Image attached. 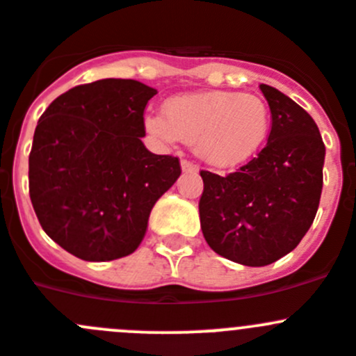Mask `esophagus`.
I'll use <instances>...</instances> for the list:
<instances>
[{
    "instance_id": "obj_1",
    "label": "esophagus",
    "mask_w": 356,
    "mask_h": 356,
    "mask_svg": "<svg viewBox=\"0 0 356 356\" xmlns=\"http://www.w3.org/2000/svg\"><path fill=\"white\" fill-rule=\"evenodd\" d=\"M181 169H184L185 172H197L200 171V165L191 161H181Z\"/></svg>"
}]
</instances>
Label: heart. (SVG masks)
I'll return each instance as SVG.
<instances>
[{
    "mask_svg": "<svg viewBox=\"0 0 356 356\" xmlns=\"http://www.w3.org/2000/svg\"><path fill=\"white\" fill-rule=\"evenodd\" d=\"M164 114H148L146 129L164 141L195 145L204 161L234 168L250 161L263 146L270 111L256 95L238 91H203L175 97Z\"/></svg>",
    "mask_w": 356,
    "mask_h": 356,
    "instance_id": "b5f03b06",
    "label": "heart"
}]
</instances>
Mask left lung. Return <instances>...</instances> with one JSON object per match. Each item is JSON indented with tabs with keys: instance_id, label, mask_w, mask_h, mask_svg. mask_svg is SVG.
<instances>
[{
	"instance_id": "obj_1",
	"label": "left lung",
	"mask_w": 356,
	"mask_h": 356,
	"mask_svg": "<svg viewBox=\"0 0 356 356\" xmlns=\"http://www.w3.org/2000/svg\"><path fill=\"white\" fill-rule=\"evenodd\" d=\"M266 146L234 172L201 171L200 220L208 245L226 259L265 266L291 252L311 227L323 188L325 145L311 114L268 84Z\"/></svg>"
}]
</instances>
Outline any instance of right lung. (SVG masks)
<instances>
[{
  "mask_svg": "<svg viewBox=\"0 0 356 356\" xmlns=\"http://www.w3.org/2000/svg\"><path fill=\"white\" fill-rule=\"evenodd\" d=\"M156 90L100 79L52 100L29 152V197L42 229L84 261L138 249L153 204L181 175L180 159L143 145Z\"/></svg>",
  "mask_w": 356,
  "mask_h": 356,
  "instance_id": "right-lung-1",
  "label": "right lung"
}]
</instances>
